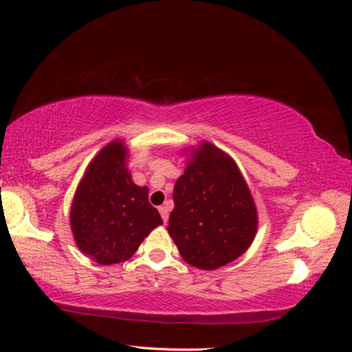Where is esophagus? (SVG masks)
<instances>
[{
    "label": "esophagus",
    "mask_w": 352,
    "mask_h": 352,
    "mask_svg": "<svg viewBox=\"0 0 352 352\" xmlns=\"http://www.w3.org/2000/svg\"><path fill=\"white\" fill-rule=\"evenodd\" d=\"M160 214H161V217H163L164 222L169 219V205L166 204L163 206H160Z\"/></svg>",
    "instance_id": "esophagus-1"
}]
</instances>
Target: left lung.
<instances>
[{"instance_id":"8db88e82","label":"left lung","mask_w":352,"mask_h":352,"mask_svg":"<svg viewBox=\"0 0 352 352\" xmlns=\"http://www.w3.org/2000/svg\"><path fill=\"white\" fill-rule=\"evenodd\" d=\"M169 232L183 260L213 271L252 244L258 216L248 183L230 156L202 142L174 186Z\"/></svg>"}]
</instances>
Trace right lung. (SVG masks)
Here are the masks:
<instances>
[{
	"label": "right lung",
	"instance_id": "obj_1",
	"mask_svg": "<svg viewBox=\"0 0 352 352\" xmlns=\"http://www.w3.org/2000/svg\"><path fill=\"white\" fill-rule=\"evenodd\" d=\"M120 139L97 153L78 185L70 210L75 243L100 265L122 263L163 224L148 202V188L138 186L126 169Z\"/></svg>",
	"mask_w": 352,
	"mask_h": 352
}]
</instances>
